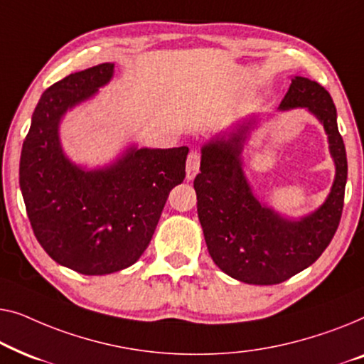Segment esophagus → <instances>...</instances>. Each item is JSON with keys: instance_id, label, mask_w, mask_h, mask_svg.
I'll return each mask as SVG.
<instances>
[{"instance_id": "esophagus-1", "label": "esophagus", "mask_w": 364, "mask_h": 364, "mask_svg": "<svg viewBox=\"0 0 364 364\" xmlns=\"http://www.w3.org/2000/svg\"><path fill=\"white\" fill-rule=\"evenodd\" d=\"M199 165H201V153L193 150L188 155V160H186V178L188 180H193V178L198 175Z\"/></svg>"}]
</instances>
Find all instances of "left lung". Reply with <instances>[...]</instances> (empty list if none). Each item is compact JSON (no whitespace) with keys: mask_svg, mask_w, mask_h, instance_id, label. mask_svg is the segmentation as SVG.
I'll list each match as a JSON object with an SVG mask.
<instances>
[{"mask_svg":"<svg viewBox=\"0 0 364 364\" xmlns=\"http://www.w3.org/2000/svg\"><path fill=\"white\" fill-rule=\"evenodd\" d=\"M305 107L318 117L328 133L336 176L323 206L300 221H287L254 198L242 168L240 151L252 125H242L229 138L203 148L201 173L194 178L198 218L214 264L244 284L285 282L323 254L340 224L348 176L346 150L338 132L336 109L318 82L291 79L280 109Z\"/></svg>","mask_w":364,"mask_h":364,"instance_id":"1","label":"left lung"}]
</instances>
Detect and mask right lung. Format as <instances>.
<instances>
[{
  "mask_svg": "<svg viewBox=\"0 0 364 364\" xmlns=\"http://www.w3.org/2000/svg\"><path fill=\"white\" fill-rule=\"evenodd\" d=\"M114 74L99 64L49 87L36 105L19 161V186L38 242L84 275L119 272L150 244L168 194L186 176L188 146L132 148L105 170L84 171L59 145L60 117Z\"/></svg>",
  "mask_w": 364,
  "mask_h": 364,
  "instance_id": "1",
  "label": "right lung"
}]
</instances>
